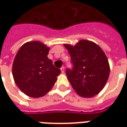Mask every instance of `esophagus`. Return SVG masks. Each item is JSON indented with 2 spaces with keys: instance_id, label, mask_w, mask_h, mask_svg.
<instances>
[{
  "instance_id": "34e87169",
  "label": "esophagus",
  "mask_w": 127,
  "mask_h": 127,
  "mask_svg": "<svg viewBox=\"0 0 127 127\" xmlns=\"http://www.w3.org/2000/svg\"><path fill=\"white\" fill-rule=\"evenodd\" d=\"M61 72H62L63 73H64V66H62V67H61Z\"/></svg>"
}]
</instances>
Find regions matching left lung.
Segmentation results:
<instances>
[{
	"instance_id": "8db88e82",
	"label": "left lung",
	"mask_w": 127,
	"mask_h": 127,
	"mask_svg": "<svg viewBox=\"0 0 127 127\" xmlns=\"http://www.w3.org/2000/svg\"><path fill=\"white\" fill-rule=\"evenodd\" d=\"M71 56V69L66 75L72 87L82 97H93L104 88L109 75L107 56L98 45L81 40L75 46L64 44Z\"/></svg>"
}]
</instances>
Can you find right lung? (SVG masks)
Masks as SVG:
<instances>
[{
  "label": "right lung",
  "mask_w": 127,
  "mask_h": 127,
  "mask_svg": "<svg viewBox=\"0 0 127 127\" xmlns=\"http://www.w3.org/2000/svg\"><path fill=\"white\" fill-rule=\"evenodd\" d=\"M50 47L39 41L27 42L18 50L13 61L12 73L16 85L32 98L44 96L52 89L60 69L47 58Z\"/></svg>",
  "instance_id": "right-lung-1"
}]
</instances>
